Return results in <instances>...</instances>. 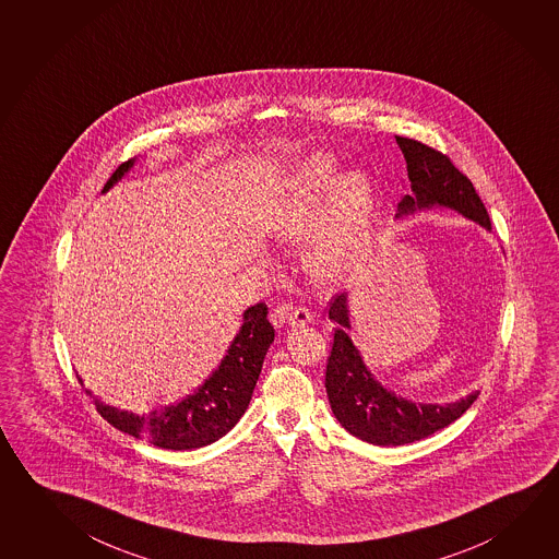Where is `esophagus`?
<instances>
[{"label":"esophagus","mask_w":559,"mask_h":559,"mask_svg":"<svg viewBox=\"0 0 559 559\" xmlns=\"http://www.w3.org/2000/svg\"><path fill=\"white\" fill-rule=\"evenodd\" d=\"M287 321L292 326L307 325L311 321V311L307 307H295L287 313Z\"/></svg>","instance_id":"1"}]
</instances>
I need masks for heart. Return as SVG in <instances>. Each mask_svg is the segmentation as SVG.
<instances>
[{"label": "heart", "instance_id": "heart-1", "mask_svg": "<svg viewBox=\"0 0 559 559\" xmlns=\"http://www.w3.org/2000/svg\"><path fill=\"white\" fill-rule=\"evenodd\" d=\"M329 155H313L285 181L270 216V233L285 242L304 240L305 270L319 282H345L365 264L374 213L368 175L346 173Z\"/></svg>", "mask_w": 559, "mask_h": 559}]
</instances>
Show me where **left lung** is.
<instances>
[{"label":"left lung","instance_id":"left-lung-1","mask_svg":"<svg viewBox=\"0 0 559 559\" xmlns=\"http://www.w3.org/2000/svg\"><path fill=\"white\" fill-rule=\"evenodd\" d=\"M397 145L406 157L412 194H406L397 216L421 209L445 206L467 216L490 230L487 209L480 201L467 175L459 171L451 159L426 143L396 135ZM329 319L336 323L331 356L326 360L325 388L329 404L341 426L348 433L372 445H406L463 416L478 392L461 397L453 404H414L382 386L362 362L346 329H350L346 294L336 295L329 307Z\"/></svg>","mask_w":559,"mask_h":559}]
</instances>
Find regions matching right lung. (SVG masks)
<instances>
[{
	"instance_id": "add662e5",
	"label": "right lung",
	"mask_w": 559,
	"mask_h": 559,
	"mask_svg": "<svg viewBox=\"0 0 559 559\" xmlns=\"http://www.w3.org/2000/svg\"><path fill=\"white\" fill-rule=\"evenodd\" d=\"M133 162L135 159L123 162L112 173L108 183L104 185L102 193L112 189L132 169ZM274 336V326L267 321L265 304L252 305L243 311L242 326L238 335L234 336L233 345L221 360V366L194 394L173 406L153 409L150 414H133L106 406L98 400L96 409L116 429L138 439H147L162 449L189 451L211 445L226 436L243 416ZM79 382L82 384L81 378Z\"/></svg>"
}]
</instances>
